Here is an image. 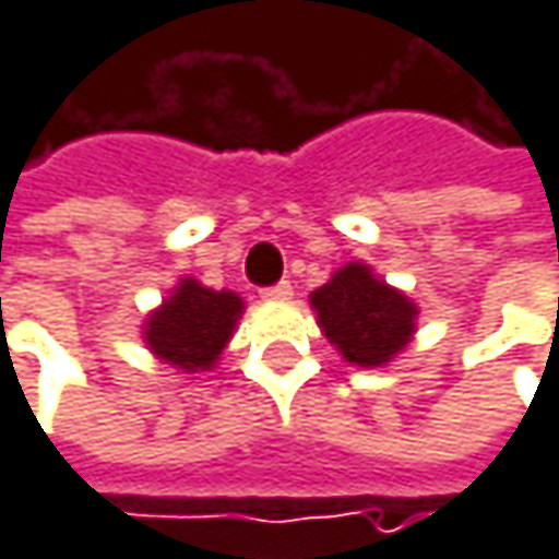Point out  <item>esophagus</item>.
Returning a JSON list of instances; mask_svg holds the SVG:
<instances>
[{"mask_svg": "<svg viewBox=\"0 0 559 559\" xmlns=\"http://www.w3.org/2000/svg\"><path fill=\"white\" fill-rule=\"evenodd\" d=\"M263 299L266 302H286V299H293V286L289 283H276V286L263 289Z\"/></svg>", "mask_w": 559, "mask_h": 559, "instance_id": "obj_1", "label": "esophagus"}]
</instances>
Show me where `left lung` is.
<instances>
[{"label": "left lung", "instance_id": "obj_1", "mask_svg": "<svg viewBox=\"0 0 559 559\" xmlns=\"http://www.w3.org/2000/svg\"><path fill=\"white\" fill-rule=\"evenodd\" d=\"M309 299L325 338L358 368L388 365L417 332V302L358 260L345 263Z\"/></svg>", "mask_w": 559, "mask_h": 559}]
</instances>
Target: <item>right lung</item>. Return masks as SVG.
<instances>
[{"label": "right lung", "mask_w": 559, "mask_h": 559, "mask_svg": "<svg viewBox=\"0 0 559 559\" xmlns=\"http://www.w3.org/2000/svg\"><path fill=\"white\" fill-rule=\"evenodd\" d=\"M243 312V299L227 289H207L185 276L171 296L145 319L148 352L188 374L211 371L227 348L234 325Z\"/></svg>", "instance_id": "right-lung-1"}]
</instances>
